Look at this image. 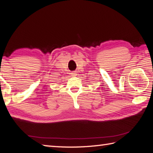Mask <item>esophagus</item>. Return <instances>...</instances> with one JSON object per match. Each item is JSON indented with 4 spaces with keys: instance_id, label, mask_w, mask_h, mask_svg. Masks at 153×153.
I'll return each mask as SVG.
<instances>
[{
    "instance_id": "esophagus-1",
    "label": "esophagus",
    "mask_w": 153,
    "mask_h": 153,
    "mask_svg": "<svg viewBox=\"0 0 153 153\" xmlns=\"http://www.w3.org/2000/svg\"><path fill=\"white\" fill-rule=\"evenodd\" d=\"M76 71H73V72H71V76L72 77H75V76H76Z\"/></svg>"
}]
</instances>
